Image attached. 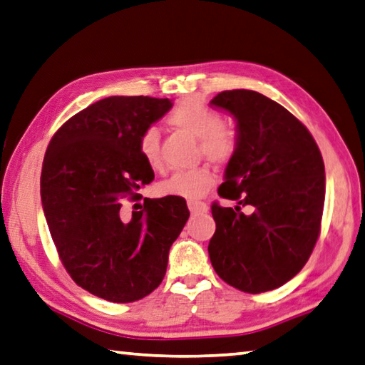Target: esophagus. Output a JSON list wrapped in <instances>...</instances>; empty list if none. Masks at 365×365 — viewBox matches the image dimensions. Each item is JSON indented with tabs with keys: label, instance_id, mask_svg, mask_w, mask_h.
I'll use <instances>...</instances> for the list:
<instances>
[{
	"label": "esophagus",
	"instance_id": "obj_1",
	"mask_svg": "<svg viewBox=\"0 0 365 365\" xmlns=\"http://www.w3.org/2000/svg\"><path fill=\"white\" fill-rule=\"evenodd\" d=\"M188 209L190 212H193V214H204V212L209 210L207 204L201 201H188Z\"/></svg>",
	"mask_w": 365,
	"mask_h": 365
}]
</instances>
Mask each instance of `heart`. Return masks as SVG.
Returning <instances> with one entry per match:
<instances>
[{
    "label": "heart",
    "instance_id": "b5f03b06",
    "mask_svg": "<svg viewBox=\"0 0 365 365\" xmlns=\"http://www.w3.org/2000/svg\"><path fill=\"white\" fill-rule=\"evenodd\" d=\"M169 123L175 129L200 138V153L212 163H228L237 151V134L228 124L222 123V116L215 110L193 101L183 102L170 115ZM138 151L153 170L163 169V156L160 147V132L148 128L138 138ZM215 177L209 168L201 165L190 170L172 174L161 183V193L169 196L200 200L214 187Z\"/></svg>",
    "mask_w": 365,
    "mask_h": 365
}]
</instances>
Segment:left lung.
Returning a JSON list of instances; mask_svg holds the SVG:
<instances>
[{
  "label": "left lung",
  "mask_w": 365,
  "mask_h": 365,
  "mask_svg": "<svg viewBox=\"0 0 365 365\" xmlns=\"http://www.w3.org/2000/svg\"><path fill=\"white\" fill-rule=\"evenodd\" d=\"M210 107L228 111L237 134V151L218 187V195L237 204H212V267L242 292H268L300 273L319 236L326 196L321 151L290 111L260 92L223 91Z\"/></svg>",
  "instance_id": "1"
}]
</instances>
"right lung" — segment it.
Instances as JSON below:
<instances>
[{"instance_id": "right-lung-1", "label": "right lung", "mask_w": 365, "mask_h": 365, "mask_svg": "<svg viewBox=\"0 0 365 365\" xmlns=\"http://www.w3.org/2000/svg\"><path fill=\"white\" fill-rule=\"evenodd\" d=\"M172 108L169 98L107 97L71 116L46 150L41 202L58 257L92 295L130 303L160 286L169 249L190 217L183 197L125 200L155 178L138 138Z\"/></svg>"}]
</instances>
